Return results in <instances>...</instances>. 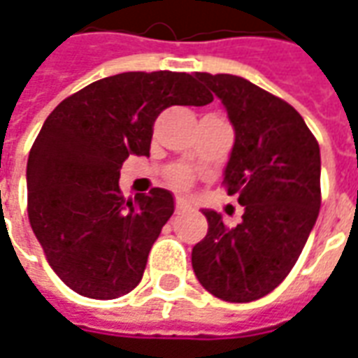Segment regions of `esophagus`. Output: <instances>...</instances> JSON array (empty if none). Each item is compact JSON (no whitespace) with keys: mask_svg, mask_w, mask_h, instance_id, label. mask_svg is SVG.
Listing matches in <instances>:
<instances>
[{"mask_svg":"<svg viewBox=\"0 0 358 358\" xmlns=\"http://www.w3.org/2000/svg\"><path fill=\"white\" fill-rule=\"evenodd\" d=\"M186 210H189V203L184 201V199H176V213H186Z\"/></svg>","mask_w":358,"mask_h":358,"instance_id":"1","label":"esophagus"}]
</instances>
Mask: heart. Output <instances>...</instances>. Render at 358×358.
<instances>
[{
	"instance_id": "1",
	"label": "heart",
	"mask_w": 358,
	"mask_h": 358,
	"mask_svg": "<svg viewBox=\"0 0 358 358\" xmlns=\"http://www.w3.org/2000/svg\"><path fill=\"white\" fill-rule=\"evenodd\" d=\"M169 182L174 187H187L192 182V174L186 169H174L169 172Z\"/></svg>"
}]
</instances>
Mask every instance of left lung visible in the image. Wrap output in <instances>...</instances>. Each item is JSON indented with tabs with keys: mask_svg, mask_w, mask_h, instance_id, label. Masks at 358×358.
Returning a JSON list of instances; mask_svg holds the SVG:
<instances>
[{
	"mask_svg": "<svg viewBox=\"0 0 358 358\" xmlns=\"http://www.w3.org/2000/svg\"><path fill=\"white\" fill-rule=\"evenodd\" d=\"M224 105L236 140L224 169L238 226L203 209L209 232L192 251L199 284L215 297L249 303L282 284L320 210V148L289 103L241 76L197 73Z\"/></svg>",
	"mask_w": 358,
	"mask_h": 358,
	"instance_id": "8db88e82",
	"label": "left lung"
}]
</instances>
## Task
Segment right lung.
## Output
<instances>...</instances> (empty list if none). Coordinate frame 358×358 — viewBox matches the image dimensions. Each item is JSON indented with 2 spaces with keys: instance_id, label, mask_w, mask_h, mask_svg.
I'll list each match as a JSON object with an SVG mask.
<instances>
[{
  "instance_id": "right-lung-1",
  "label": "right lung",
  "mask_w": 358,
  "mask_h": 358,
  "mask_svg": "<svg viewBox=\"0 0 358 358\" xmlns=\"http://www.w3.org/2000/svg\"><path fill=\"white\" fill-rule=\"evenodd\" d=\"M195 76L115 74L45 118L28 155V218L51 268L84 297L117 299L140 284L174 197L153 187L124 199L120 166L149 155L153 122L166 107L213 101Z\"/></svg>"
}]
</instances>
